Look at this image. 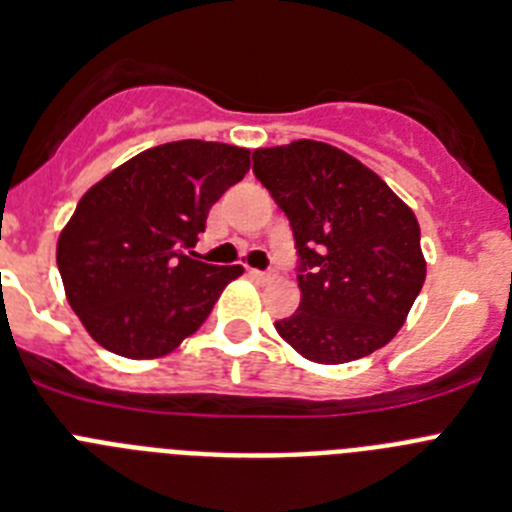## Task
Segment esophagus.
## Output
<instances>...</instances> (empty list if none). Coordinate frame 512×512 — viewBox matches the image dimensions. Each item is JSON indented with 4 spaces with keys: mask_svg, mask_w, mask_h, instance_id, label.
<instances>
[{
    "mask_svg": "<svg viewBox=\"0 0 512 512\" xmlns=\"http://www.w3.org/2000/svg\"><path fill=\"white\" fill-rule=\"evenodd\" d=\"M250 275L255 280H273L275 278V270H250Z\"/></svg>",
    "mask_w": 512,
    "mask_h": 512,
    "instance_id": "esophagus-1",
    "label": "esophagus"
}]
</instances>
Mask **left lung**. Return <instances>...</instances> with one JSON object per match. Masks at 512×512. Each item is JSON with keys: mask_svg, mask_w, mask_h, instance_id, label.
I'll return each mask as SVG.
<instances>
[{"mask_svg": "<svg viewBox=\"0 0 512 512\" xmlns=\"http://www.w3.org/2000/svg\"><path fill=\"white\" fill-rule=\"evenodd\" d=\"M252 173L288 216L301 306L275 329L313 362L385 347L426 280L416 214L352 155L298 140L252 153Z\"/></svg>", "mask_w": 512, "mask_h": 512, "instance_id": "obj_1", "label": "left lung"}]
</instances>
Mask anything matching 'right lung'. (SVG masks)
Segmentation results:
<instances>
[{"label":"right lung","mask_w":512,"mask_h":512,"mask_svg":"<svg viewBox=\"0 0 512 512\" xmlns=\"http://www.w3.org/2000/svg\"><path fill=\"white\" fill-rule=\"evenodd\" d=\"M250 170V150L181 140L135 155L78 201L58 270L81 324L130 359L168 354L209 319L239 265L196 260L209 209Z\"/></svg>","instance_id":"1"}]
</instances>
